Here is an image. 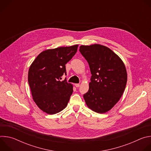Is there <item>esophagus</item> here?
Listing matches in <instances>:
<instances>
[{"instance_id": "1", "label": "esophagus", "mask_w": 151, "mask_h": 151, "mask_svg": "<svg viewBox=\"0 0 151 151\" xmlns=\"http://www.w3.org/2000/svg\"><path fill=\"white\" fill-rule=\"evenodd\" d=\"M75 87H77V88H78V87H79L80 84H79V83H75Z\"/></svg>"}]
</instances>
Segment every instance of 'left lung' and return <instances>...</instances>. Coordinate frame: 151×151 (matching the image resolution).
<instances>
[{
  "mask_svg": "<svg viewBox=\"0 0 151 151\" xmlns=\"http://www.w3.org/2000/svg\"><path fill=\"white\" fill-rule=\"evenodd\" d=\"M79 51L91 73L88 91L83 95L88 108L99 113L109 111L122 97L127 81L125 64L110 48L100 44L81 45Z\"/></svg>",
  "mask_w": 151,
  "mask_h": 151,
  "instance_id": "obj_1",
  "label": "left lung"
}]
</instances>
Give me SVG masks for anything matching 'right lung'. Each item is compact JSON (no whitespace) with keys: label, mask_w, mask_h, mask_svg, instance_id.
Segmentation results:
<instances>
[{"label":"right lung","mask_w":151,"mask_h":151,"mask_svg":"<svg viewBox=\"0 0 151 151\" xmlns=\"http://www.w3.org/2000/svg\"><path fill=\"white\" fill-rule=\"evenodd\" d=\"M78 47L75 45L45 50L31 64L28 82L32 98L43 112L55 114L67 106L73 85L60 79L66 74L65 65L75 55Z\"/></svg>","instance_id":"obj_1"}]
</instances>
